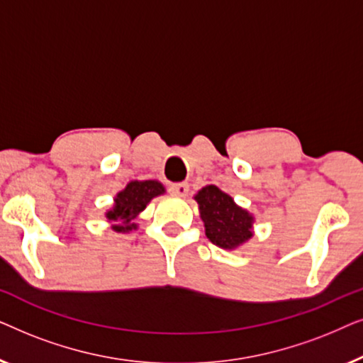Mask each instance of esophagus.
<instances>
[{"instance_id":"esophagus-1","label":"esophagus","mask_w":363,"mask_h":363,"mask_svg":"<svg viewBox=\"0 0 363 363\" xmlns=\"http://www.w3.org/2000/svg\"><path fill=\"white\" fill-rule=\"evenodd\" d=\"M170 191L172 195L178 198H185L190 191V186H188V183H173V185H170Z\"/></svg>"}]
</instances>
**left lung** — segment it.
<instances>
[{
    "label": "left lung",
    "mask_w": 363,
    "mask_h": 363,
    "mask_svg": "<svg viewBox=\"0 0 363 363\" xmlns=\"http://www.w3.org/2000/svg\"><path fill=\"white\" fill-rule=\"evenodd\" d=\"M193 198L198 203L205 235L213 245L235 251L255 236V216L216 185L203 186Z\"/></svg>",
    "instance_id": "left-lung-1"
}]
</instances>
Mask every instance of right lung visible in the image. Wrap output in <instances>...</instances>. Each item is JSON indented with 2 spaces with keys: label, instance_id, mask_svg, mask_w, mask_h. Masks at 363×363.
Wrapping results in <instances>:
<instances>
[{
  "label": "right lung",
  "instance_id": "add662e5",
  "mask_svg": "<svg viewBox=\"0 0 363 363\" xmlns=\"http://www.w3.org/2000/svg\"><path fill=\"white\" fill-rule=\"evenodd\" d=\"M165 186L158 180H132L113 196V205L106 211V220L116 233L135 231V220L153 198L165 195Z\"/></svg>",
  "mask_w": 363,
  "mask_h": 363
}]
</instances>
